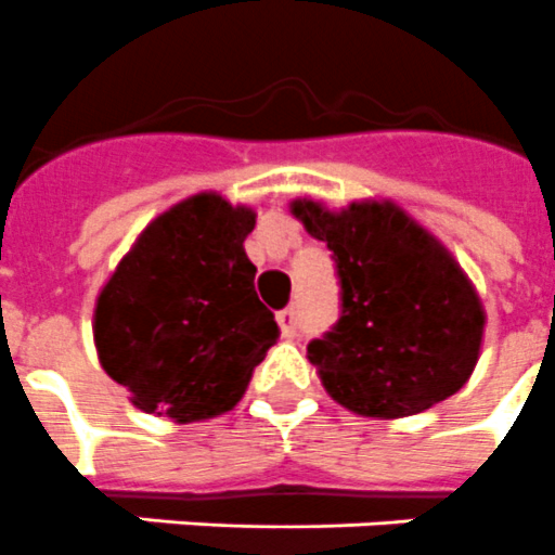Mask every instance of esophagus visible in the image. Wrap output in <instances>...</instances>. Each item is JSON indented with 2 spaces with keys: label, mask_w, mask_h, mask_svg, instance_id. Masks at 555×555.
<instances>
[{
  "label": "esophagus",
  "mask_w": 555,
  "mask_h": 555,
  "mask_svg": "<svg viewBox=\"0 0 555 555\" xmlns=\"http://www.w3.org/2000/svg\"><path fill=\"white\" fill-rule=\"evenodd\" d=\"M276 321H279V330H282V335L285 338H293V335L299 333V315H296V310H282V313H276Z\"/></svg>",
  "instance_id": "1"
}]
</instances>
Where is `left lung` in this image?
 <instances>
[{"mask_svg":"<svg viewBox=\"0 0 555 555\" xmlns=\"http://www.w3.org/2000/svg\"><path fill=\"white\" fill-rule=\"evenodd\" d=\"M293 214L333 250L341 310L307 344L333 400L366 417H403L463 389L486 315L449 250L392 203L333 214L296 199Z\"/></svg>","mask_w":555,"mask_h":555,"instance_id":"8db88e82","label":"left lung"}]
</instances>
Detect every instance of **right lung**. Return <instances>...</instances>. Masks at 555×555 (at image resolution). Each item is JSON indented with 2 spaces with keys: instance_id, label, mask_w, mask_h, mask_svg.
Listing matches in <instances>:
<instances>
[{
  "instance_id": "1",
  "label": "right lung",
  "mask_w": 555,
  "mask_h": 555,
  "mask_svg": "<svg viewBox=\"0 0 555 555\" xmlns=\"http://www.w3.org/2000/svg\"><path fill=\"white\" fill-rule=\"evenodd\" d=\"M250 208L197 194L160 214L95 305V347L132 403L177 423L234 409L279 338L242 242Z\"/></svg>"
}]
</instances>
